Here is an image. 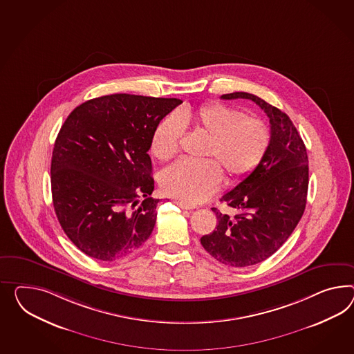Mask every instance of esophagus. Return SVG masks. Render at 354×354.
<instances>
[{
    "label": "esophagus",
    "mask_w": 354,
    "mask_h": 354,
    "mask_svg": "<svg viewBox=\"0 0 354 354\" xmlns=\"http://www.w3.org/2000/svg\"><path fill=\"white\" fill-rule=\"evenodd\" d=\"M176 204L182 209H187V210H190V209H195L196 207L195 205H191V204H187V203H185V201H181V200H177L176 201Z\"/></svg>",
    "instance_id": "1"
}]
</instances>
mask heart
<instances>
[{
  "instance_id": "heart-1",
  "label": "heart",
  "mask_w": 354,
  "mask_h": 354,
  "mask_svg": "<svg viewBox=\"0 0 354 354\" xmlns=\"http://www.w3.org/2000/svg\"><path fill=\"white\" fill-rule=\"evenodd\" d=\"M187 127L208 137L205 156L216 158L232 181H241L253 172L271 141L270 128L262 119L244 117L241 110L212 102L196 110H180L176 115L164 118L151 138L155 158L164 162L177 154L183 128ZM215 161L176 162L162 173V189L167 195L187 204L208 199L223 180L222 169Z\"/></svg>"
}]
</instances>
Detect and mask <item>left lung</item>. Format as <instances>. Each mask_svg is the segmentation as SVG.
Returning <instances> with one entry per match:
<instances>
[{
	"mask_svg": "<svg viewBox=\"0 0 354 354\" xmlns=\"http://www.w3.org/2000/svg\"><path fill=\"white\" fill-rule=\"evenodd\" d=\"M221 99L254 101L271 124V141L261 164L221 198L237 214L230 218L212 208L217 230L200 239L218 262L249 267L277 252L299 223L307 204L308 155L297 128L281 110L248 92L226 93Z\"/></svg>",
	"mask_w": 354,
	"mask_h": 354,
	"instance_id": "8db88e82",
	"label": "left lung"
}]
</instances>
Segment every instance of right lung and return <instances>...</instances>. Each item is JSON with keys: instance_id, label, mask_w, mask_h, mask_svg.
I'll use <instances>...</instances> for the list:
<instances>
[{"instance_id": "right-lung-1", "label": "right lung", "mask_w": 354, "mask_h": 354, "mask_svg": "<svg viewBox=\"0 0 354 354\" xmlns=\"http://www.w3.org/2000/svg\"><path fill=\"white\" fill-rule=\"evenodd\" d=\"M180 104L115 93L83 102L64 122L51 160L53 203L64 232L88 257L115 261L151 235L160 200L151 198L147 151L160 120Z\"/></svg>"}]
</instances>
